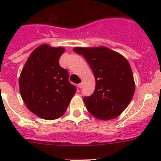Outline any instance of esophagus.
<instances>
[{
	"label": "esophagus",
	"mask_w": 161,
	"mask_h": 161,
	"mask_svg": "<svg viewBox=\"0 0 161 161\" xmlns=\"http://www.w3.org/2000/svg\"><path fill=\"white\" fill-rule=\"evenodd\" d=\"M82 85H83V84H82V83L78 84V87H79L80 89H81V88H82Z\"/></svg>",
	"instance_id": "34e87169"
}]
</instances>
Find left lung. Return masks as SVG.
Returning <instances> with one entry per match:
<instances>
[{
    "label": "left lung",
    "instance_id": "8db88e82",
    "mask_svg": "<svg viewBox=\"0 0 161 161\" xmlns=\"http://www.w3.org/2000/svg\"><path fill=\"white\" fill-rule=\"evenodd\" d=\"M93 70L96 86L93 94L83 98L88 111L101 120L118 117L127 107L135 93V82L128 61L105 47H75Z\"/></svg>",
    "mask_w": 161,
    "mask_h": 161
}]
</instances>
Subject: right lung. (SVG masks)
<instances>
[{
    "label": "right lung",
    "mask_w": 161,
    "mask_h": 161,
    "mask_svg": "<svg viewBox=\"0 0 161 161\" xmlns=\"http://www.w3.org/2000/svg\"><path fill=\"white\" fill-rule=\"evenodd\" d=\"M64 52L63 47H38L20 76V93L25 104L32 113L47 120L61 117L76 92L68 80V72L59 64Z\"/></svg>",
    "instance_id": "right-lung-1"
}]
</instances>
